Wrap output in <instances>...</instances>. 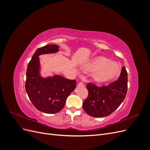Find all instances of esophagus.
<instances>
[{
  "label": "esophagus",
  "instance_id": "1",
  "mask_svg": "<svg viewBox=\"0 0 150 150\" xmlns=\"http://www.w3.org/2000/svg\"><path fill=\"white\" fill-rule=\"evenodd\" d=\"M79 86H84V83H83V82H79Z\"/></svg>",
  "mask_w": 150,
  "mask_h": 150
}]
</instances>
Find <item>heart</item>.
<instances>
[{
    "mask_svg": "<svg viewBox=\"0 0 150 150\" xmlns=\"http://www.w3.org/2000/svg\"><path fill=\"white\" fill-rule=\"evenodd\" d=\"M81 69L86 72H92L93 79L97 82H106L116 77L120 72V66L116 62L103 57L93 59L84 64Z\"/></svg>",
    "mask_w": 150,
    "mask_h": 150,
    "instance_id": "obj_1",
    "label": "heart"
}]
</instances>
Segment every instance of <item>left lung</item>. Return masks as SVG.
I'll return each mask as SVG.
<instances>
[{"label":"left lung","instance_id":"1","mask_svg":"<svg viewBox=\"0 0 150 150\" xmlns=\"http://www.w3.org/2000/svg\"><path fill=\"white\" fill-rule=\"evenodd\" d=\"M88 96L83 104L84 110L91 116H108L124 101L128 90V73L122 67L118 80L99 87L91 83L86 85Z\"/></svg>","mask_w":150,"mask_h":150}]
</instances>
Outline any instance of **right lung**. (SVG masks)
<instances>
[{
    "mask_svg": "<svg viewBox=\"0 0 150 150\" xmlns=\"http://www.w3.org/2000/svg\"><path fill=\"white\" fill-rule=\"evenodd\" d=\"M58 51L59 46L55 44L38 48L29 62L26 71L25 88L30 101L37 110L48 114L59 112L76 86V80L68 79L59 75L46 78L40 76L39 56Z\"/></svg>",
    "mask_w": 150,
    "mask_h": 150,
    "instance_id": "obj_1",
    "label": "right lung"
}]
</instances>
